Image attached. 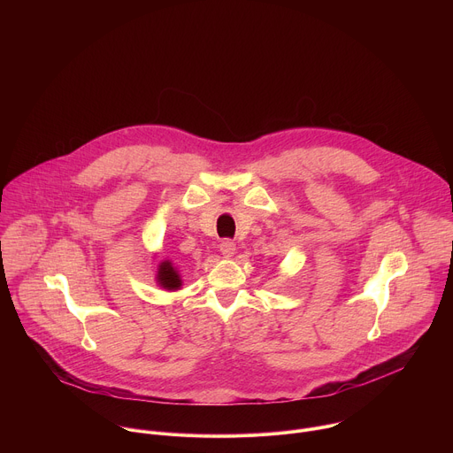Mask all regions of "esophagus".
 Listing matches in <instances>:
<instances>
[{"instance_id":"1","label":"esophagus","mask_w":453,"mask_h":453,"mask_svg":"<svg viewBox=\"0 0 453 453\" xmlns=\"http://www.w3.org/2000/svg\"><path fill=\"white\" fill-rule=\"evenodd\" d=\"M234 250H236V243H234V242L224 240V242L220 243V252H222L226 257H231V256L234 254Z\"/></svg>"}]
</instances>
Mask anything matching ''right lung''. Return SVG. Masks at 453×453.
I'll use <instances>...</instances> for the list:
<instances>
[{
	"label": "right lung",
	"instance_id": "obj_1",
	"mask_svg": "<svg viewBox=\"0 0 453 453\" xmlns=\"http://www.w3.org/2000/svg\"><path fill=\"white\" fill-rule=\"evenodd\" d=\"M157 283L166 288V290H179L182 281L179 276V271L173 267V264L170 260H165L159 264L157 269Z\"/></svg>",
	"mask_w": 453,
	"mask_h": 453
}]
</instances>
